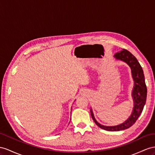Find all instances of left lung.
<instances>
[{
	"instance_id": "left-lung-1",
	"label": "left lung",
	"mask_w": 155,
	"mask_h": 155,
	"mask_svg": "<svg viewBox=\"0 0 155 155\" xmlns=\"http://www.w3.org/2000/svg\"><path fill=\"white\" fill-rule=\"evenodd\" d=\"M114 58L125 61L132 69V77L134 81V87L132 92V96L134 101V107L132 114L127 120L121 124L114 126H105L100 124L95 119L92 109L90 110L91 116L94 122L100 128L107 131H120L130 128L137 120L140 116L147 99V86L145 82V77L142 67L139 63L136 57L126 49H122L114 54Z\"/></svg>"
}]
</instances>
